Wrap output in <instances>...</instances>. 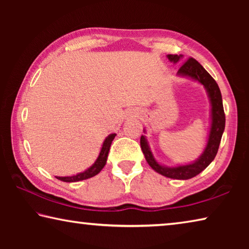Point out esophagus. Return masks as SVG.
<instances>
[{"label": "esophagus", "instance_id": "esophagus-1", "mask_svg": "<svg viewBox=\"0 0 249 249\" xmlns=\"http://www.w3.org/2000/svg\"><path fill=\"white\" fill-rule=\"evenodd\" d=\"M136 115H138V112H135V111L129 112L127 114V116H129V117H133V116H136Z\"/></svg>", "mask_w": 249, "mask_h": 249}]
</instances>
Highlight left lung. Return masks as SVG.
Returning <instances> with one entry per match:
<instances>
[{
    "instance_id": "1",
    "label": "left lung",
    "mask_w": 249,
    "mask_h": 249,
    "mask_svg": "<svg viewBox=\"0 0 249 249\" xmlns=\"http://www.w3.org/2000/svg\"><path fill=\"white\" fill-rule=\"evenodd\" d=\"M167 58L169 61L177 64L183 58L182 54H167ZM177 74L179 77H184L193 80V81L199 82L204 87V89L208 93L210 104H211V124L208 142H206L205 148L203 153L200 155V157L196 159L195 161L184 163V165H177V166H165L159 163L155 159L153 153H151L148 141L145 135H142L141 137V147L142 154L145 156L146 161L153 169L158 172L161 176H165L167 178L177 179V180H188L196 177L203 171L211 162L213 161L214 158L217 154L218 146H220L221 138L223 132L225 128V114L224 108H223L222 102V94L218 88L217 83L215 82L210 73L202 67L196 59L189 58L184 64L180 67ZM144 133L146 129L144 128Z\"/></svg>"
}]
</instances>
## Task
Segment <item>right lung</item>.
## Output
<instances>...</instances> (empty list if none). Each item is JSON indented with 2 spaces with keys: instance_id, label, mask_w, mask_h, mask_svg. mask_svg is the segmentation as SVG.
I'll return each mask as SVG.
<instances>
[{
  "instance_id": "1",
  "label": "right lung",
  "mask_w": 249,
  "mask_h": 249,
  "mask_svg": "<svg viewBox=\"0 0 249 249\" xmlns=\"http://www.w3.org/2000/svg\"><path fill=\"white\" fill-rule=\"evenodd\" d=\"M115 136H116V134H109L108 136L105 138L103 144H102V148H101V150H100V154L98 156V158H96L93 165L88 168V169H86L82 172H79V174L74 175V176L56 177V178L58 180L64 181V182H78V181L89 179V178H92V177L98 175L99 172L103 169L105 163H107L109 147H111L112 142L115 138Z\"/></svg>"
}]
</instances>
